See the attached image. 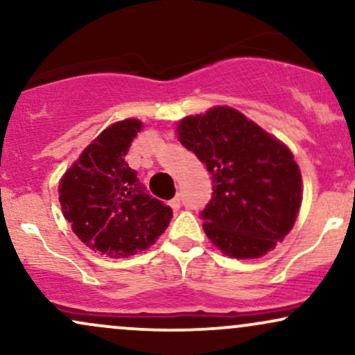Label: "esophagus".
<instances>
[{"instance_id": "34e87169", "label": "esophagus", "mask_w": 355, "mask_h": 355, "mask_svg": "<svg viewBox=\"0 0 355 355\" xmlns=\"http://www.w3.org/2000/svg\"><path fill=\"white\" fill-rule=\"evenodd\" d=\"M168 205L172 207L173 210H180V207H182V198H180V195H177V197H173L172 200L168 202Z\"/></svg>"}]
</instances>
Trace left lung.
<instances>
[{"label": "left lung", "mask_w": 355, "mask_h": 355, "mask_svg": "<svg viewBox=\"0 0 355 355\" xmlns=\"http://www.w3.org/2000/svg\"><path fill=\"white\" fill-rule=\"evenodd\" d=\"M180 144L211 175L203 230L222 254L259 259L294 227L302 175L291 148L230 107H211L177 123Z\"/></svg>", "instance_id": "8db88e82"}]
</instances>
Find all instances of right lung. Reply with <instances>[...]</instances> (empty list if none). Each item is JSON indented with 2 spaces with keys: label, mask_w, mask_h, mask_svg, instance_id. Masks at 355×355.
<instances>
[{
  "label": "right lung",
  "mask_w": 355,
  "mask_h": 355,
  "mask_svg": "<svg viewBox=\"0 0 355 355\" xmlns=\"http://www.w3.org/2000/svg\"><path fill=\"white\" fill-rule=\"evenodd\" d=\"M144 123L115 121L80 153L60 178L63 217L85 245L110 259H125L153 245L168 227V205L146 193L125 162Z\"/></svg>",
  "instance_id": "obj_1"
}]
</instances>
